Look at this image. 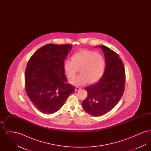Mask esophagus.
I'll return each mask as SVG.
<instances>
[{
  "label": "esophagus",
  "instance_id": "1",
  "mask_svg": "<svg viewBox=\"0 0 151 151\" xmlns=\"http://www.w3.org/2000/svg\"><path fill=\"white\" fill-rule=\"evenodd\" d=\"M80 89H81V88H79V87H76L75 88V91H79Z\"/></svg>",
  "mask_w": 151,
  "mask_h": 151
}]
</instances>
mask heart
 <instances>
[{
	"label": "heart",
	"instance_id": "obj_1",
	"mask_svg": "<svg viewBox=\"0 0 151 151\" xmlns=\"http://www.w3.org/2000/svg\"><path fill=\"white\" fill-rule=\"evenodd\" d=\"M104 67V58L93 51L81 50L75 53L72 59H66L63 62V69L69 79H73L79 70L81 73L71 81L74 86L96 82L102 76Z\"/></svg>",
	"mask_w": 151,
	"mask_h": 151
}]
</instances>
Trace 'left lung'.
Here are the masks:
<instances>
[{"label": "left lung", "instance_id": "8db88e82", "mask_svg": "<svg viewBox=\"0 0 151 151\" xmlns=\"http://www.w3.org/2000/svg\"><path fill=\"white\" fill-rule=\"evenodd\" d=\"M100 47L104 52L106 67L104 73L96 83L87 86L86 99L82 106L90 115H104L114 108L124 92L125 70L119 56L104 45Z\"/></svg>", "mask_w": 151, "mask_h": 151}]
</instances>
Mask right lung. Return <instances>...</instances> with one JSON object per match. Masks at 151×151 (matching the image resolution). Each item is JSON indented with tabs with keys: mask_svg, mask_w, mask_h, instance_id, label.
<instances>
[{
	"mask_svg": "<svg viewBox=\"0 0 151 151\" xmlns=\"http://www.w3.org/2000/svg\"><path fill=\"white\" fill-rule=\"evenodd\" d=\"M71 45L47 44L33 54L25 73V90L29 99L44 114L57 112L75 88L67 84L63 62Z\"/></svg>",
	"mask_w": 151,
	"mask_h": 151,
	"instance_id": "right-lung-1",
	"label": "right lung"
}]
</instances>
